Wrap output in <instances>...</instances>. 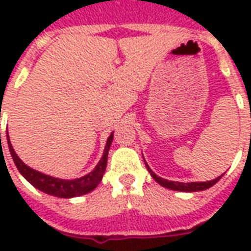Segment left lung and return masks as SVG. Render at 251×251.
Segmentation results:
<instances>
[{"instance_id":"8db88e82","label":"left lung","mask_w":251,"mask_h":251,"mask_svg":"<svg viewBox=\"0 0 251 251\" xmlns=\"http://www.w3.org/2000/svg\"><path fill=\"white\" fill-rule=\"evenodd\" d=\"M146 163V160H145ZM146 167H147V171L150 172V175L152 176V178L156 181L157 183H160L161 186L167 187V189H171V190L176 191H186V193H193V191H202L206 190L208 187L214 186L215 183L218 182L219 179L222 178V176H219L215 179H211V181H206V182H178V181H168L165 178H161L159 176L152 172V169L149 167V164L146 163Z\"/></svg>"}]
</instances>
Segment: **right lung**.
<instances>
[{"label":"right lung","instance_id":"1","mask_svg":"<svg viewBox=\"0 0 251 251\" xmlns=\"http://www.w3.org/2000/svg\"><path fill=\"white\" fill-rule=\"evenodd\" d=\"M6 138H7V145H9V151L11 153L14 163L17 165L18 171L21 172V175L28 181L32 186L39 189L40 191L45 193V194L54 195L58 198H74V197H79V195L87 194L94 189H96L100 181L102 178V175L105 172L106 161H108V152H109L110 145L113 141V133L110 134L109 138L106 139L105 149H104V153L98 165L95 167L92 172H90L88 175L80 177V178L75 179H61L57 177H52V176L44 175L41 172H37L32 168H29L28 165H25L23 161L19 159L15 151H14L13 146L10 143L9 133H6Z\"/></svg>","mask_w":251,"mask_h":251}]
</instances>
